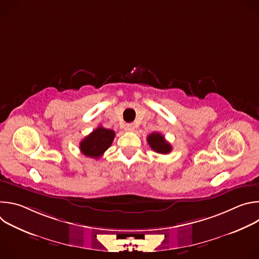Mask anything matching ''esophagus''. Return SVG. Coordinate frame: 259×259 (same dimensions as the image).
<instances>
[{"label": "esophagus", "mask_w": 259, "mask_h": 259, "mask_svg": "<svg viewBox=\"0 0 259 259\" xmlns=\"http://www.w3.org/2000/svg\"><path fill=\"white\" fill-rule=\"evenodd\" d=\"M134 129H135V126H134L133 124H127V125H126V130H127V131L132 132V131H134Z\"/></svg>", "instance_id": "34e87169"}]
</instances>
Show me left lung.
<instances>
[{
    "label": "left lung",
    "mask_w": 259,
    "mask_h": 259,
    "mask_svg": "<svg viewBox=\"0 0 259 259\" xmlns=\"http://www.w3.org/2000/svg\"><path fill=\"white\" fill-rule=\"evenodd\" d=\"M146 140H147V143L150 144L151 149L158 154L166 155L172 151L171 144L159 132H154V133L150 134L149 136H147Z\"/></svg>",
    "instance_id": "left-lung-1"
}]
</instances>
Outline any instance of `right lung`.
<instances>
[{"instance_id": "obj_1", "label": "right lung", "mask_w": 259, "mask_h": 259, "mask_svg": "<svg viewBox=\"0 0 259 259\" xmlns=\"http://www.w3.org/2000/svg\"><path fill=\"white\" fill-rule=\"evenodd\" d=\"M114 138V130L99 126L80 142V151L86 157L98 159L112 145Z\"/></svg>"}]
</instances>
